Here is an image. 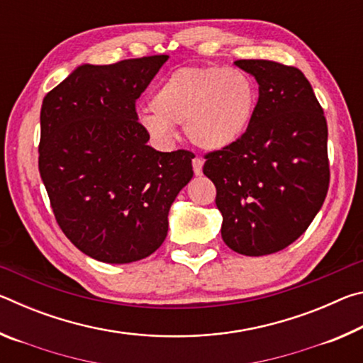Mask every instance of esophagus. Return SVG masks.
Here are the masks:
<instances>
[{"label": "esophagus", "instance_id": "obj_1", "mask_svg": "<svg viewBox=\"0 0 363 363\" xmlns=\"http://www.w3.org/2000/svg\"><path fill=\"white\" fill-rule=\"evenodd\" d=\"M192 167H194V173L195 176H201V173H203V160L195 157L192 160Z\"/></svg>", "mask_w": 363, "mask_h": 363}]
</instances>
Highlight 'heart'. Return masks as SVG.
<instances>
[{"mask_svg":"<svg viewBox=\"0 0 363 363\" xmlns=\"http://www.w3.org/2000/svg\"><path fill=\"white\" fill-rule=\"evenodd\" d=\"M256 99L255 84L242 70L184 67L163 79L150 99L153 112H143L139 121L160 144L171 143L174 125H184L190 143L220 150L247 131Z\"/></svg>","mask_w":363,"mask_h":363,"instance_id":"1","label":"heart"}]
</instances>
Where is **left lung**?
<instances>
[{"label": "left lung", "mask_w": 363, "mask_h": 363, "mask_svg": "<svg viewBox=\"0 0 363 363\" xmlns=\"http://www.w3.org/2000/svg\"><path fill=\"white\" fill-rule=\"evenodd\" d=\"M259 84L243 136L205 157L216 186L220 235L230 250L264 256L299 238L328 192L327 120L303 72L272 60H235Z\"/></svg>", "instance_id": "obj_1"}]
</instances>
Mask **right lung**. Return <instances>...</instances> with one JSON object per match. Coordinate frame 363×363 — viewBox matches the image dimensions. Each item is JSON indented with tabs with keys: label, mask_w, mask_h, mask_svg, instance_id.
Returning <instances> with one entry per match:
<instances>
[{
	"label": "right lung",
	"mask_w": 363,
	"mask_h": 363,
	"mask_svg": "<svg viewBox=\"0 0 363 363\" xmlns=\"http://www.w3.org/2000/svg\"><path fill=\"white\" fill-rule=\"evenodd\" d=\"M168 56L83 64L43 99L40 174L57 224L94 259L150 256L168 213L192 179L194 153L158 152L138 121L136 101Z\"/></svg>",
	"instance_id": "add662e5"
}]
</instances>
